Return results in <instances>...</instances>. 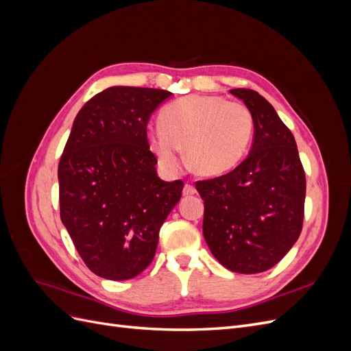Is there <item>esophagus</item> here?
Returning a JSON list of instances; mask_svg holds the SVG:
<instances>
[{
  "instance_id": "esophagus-1",
  "label": "esophagus",
  "mask_w": 351,
  "mask_h": 351,
  "mask_svg": "<svg viewBox=\"0 0 351 351\" xmlns=\"http://www.w3.org/2000/svg\"><path fill=\"white\" fill-rule=\"evenodd\" d=\"M195 193H196V187H195L193 184L187 183V184L184 186V189H183V195H184V196H192V195H195Z\"/></svg>"
}]
</instances>
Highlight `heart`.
Instances as JSON below:
<instances>
[{
	"mask_svg": "<svg viewBox=\"0 0 351 351\" xmlns=\"http://www.w3.org/2000/svg\"><path fill=\"white\" fill-rule=\"evenodd\" d=\"M161 129L149 136L151 149L165 168L178 165L184 147L189 167L202 176H221L246 155L253 134V115L241 102L217 95H192L167 105Z\"/></svg>",
	"mask_w": 351,
	"mask_h": 351,
	"instance_id": "heart-1",
	"label": "heart"
}]
</instances>
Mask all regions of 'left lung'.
I'll return each mask as SVG.
<instances>
[{"mask_svg":"<svg viewBox=\"0 0 351 351\" xmlns=\"http://www.w3.org/2000/svg\"><path fill=\"white\" fill-rule=\"evenodd\" d=\"M250 110L254 141L232 171L199 180L205 204L204 237L217 261L232 272L275 267L299 239L306 174L290 132L272 105L252 89H231Z\"/></svg>","mask_w":351,"mask_h":351,"instance_id":"left-lung-1","label":"left lung"}]
</instances>
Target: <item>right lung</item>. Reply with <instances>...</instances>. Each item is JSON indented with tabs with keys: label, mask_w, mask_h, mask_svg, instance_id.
I'll use <instances>...</instances> for the list:
<instances>
[{
	"label": "right lung",
	"mask_w": 351,
	"mask_h": 351,
	"mask_svg": "<svg viewBox=\"0 0 351 351\" xmlns=\"http://www.w3.org/2000/svg\"><path fill=\"white\" fill-rule=\"evenodd\" d=\"M171 92L112 86L74 119L58 164L60 217L84 265L124 281L152 262L159 230L184 183L162 182L146 125Z\"/></svg>",
	"instance_id": "1"
}]
</instances>
